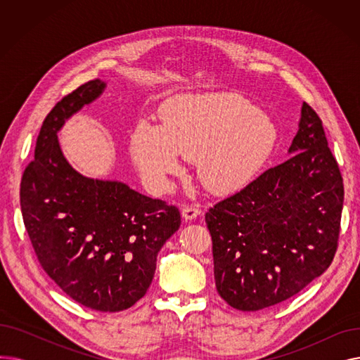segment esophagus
Returning a JSON list of instances; mask_svg holds the SVG:
<instances>
[{
  "label": "esophagus",
  "mask_w": 360,
  "mask_h": 360,
  "mask_svg": "<svg viewBox=\"0 0 360 360\" xmlns=\"http://www.w3.org/2000/svg\"><path fill=\"white\" fill-rule=\"evenodd\" d=\"M201 213V210L198 209L197 205H185L182 209V217L185 220H193L195 217H198Z\"/></svg>",
  "instance_id": "34e87169"
}]
</instances>
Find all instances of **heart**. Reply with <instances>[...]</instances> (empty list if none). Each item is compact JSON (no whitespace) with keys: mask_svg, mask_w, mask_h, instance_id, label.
<instances>
[{"mask_svg":"<svg viewBox=\"0 0 360 360\" xmlns=\"http://www.w3.org/2000/svg\"><path fill=\"white\" fill-rule=\"evenodd\" d=\"M160 127L141 122L131 136V155L156 184L181 170L179 156L197 162L210 191L243 188L267 162L277 143L276 125L240 94L188 93L169 99L159 112Z\"/></svg>","mask_w":360,"mask_h":360,"instance_id":"heart-1","label":"heart"}]
</instances>
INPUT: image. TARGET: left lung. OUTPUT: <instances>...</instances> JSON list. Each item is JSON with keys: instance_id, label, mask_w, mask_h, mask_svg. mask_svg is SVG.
Instances as JSON below:
<instances>
[{"instance_id": "left-lung-1", "label": "left lung", "mask_w": 360, "mask_h": 360, "mask_svg": "<svg viewBox=\"0 0 360 360\" xmlns=\"http://www.w3.org/2000/svg\"><path fill=\"white\" fill-rule=\"evenodd\" d=\"M289 153L205 213L217 292L239 311L295 296L331 266L338 247L343 178L307 102Z\"/></svg>"}]
</instances>
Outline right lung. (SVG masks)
Returning a JSON list of instances; mask_svg holds the SVG:
<instances>
[{
	"label": "right lung",
	"mask_w": 360,
	"mask_h": 360,
	"mask_svg": "<svg viewBox=\"0 0 360 360\" xmlns=\"http://www.w3.org/2000/svg\"><path fill=\"white\" fill-rule=\"evenodd\" d=\"M103 89L90 80L48 113L22 176L20 205L46 274L79 304L118 312L146 295L158 252L179 229L181 214L122 182L86 178L63 156L56 132Z\"/></svg>",
	"instance_id": "obj_1"
}]
</instances>
